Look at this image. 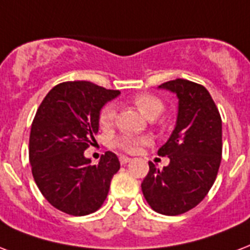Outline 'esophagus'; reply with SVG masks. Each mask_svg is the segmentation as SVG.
Listing matches in <instances>:
<instances>
[{
  "label": "esophagus",
  "mask_w": 250,
  "mask_h": 250,
  "mask_svg": "<svg viewBox=\"0 0 250 250\" xmlns=\"http://www.w3.org/2000/svg\"><path fill=\"white\" fill-rule=\"evenodd\" d=\"M119 161H121L122 165H125V164L129 163V161H131V159H129V157H127V156H121V157H119Z\"/></svg>",
  "instance_id": "34e87169"
}]
</instances>
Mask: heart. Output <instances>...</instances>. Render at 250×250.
Listing matches in <instances>:
<instances>
[{
  "label": "heart",
  "mask_w": 250,
  "mask_h": 250,
  "mask_svg": "<svg viewBox=\"0 0 250 250\" xmlns=\"http://www.w3.org/2000/svg\"><path fill=\"white\" fill-rule=\"evenodd\" d=\"M132 104L143 112L148 119H155L163 112L164 110V102L163 100H160L159 97H156L149 93H139V94L133 95L132 97ZM115 106L112 104H104L102 110L100 112V117H98V122H100L101 127L107 128L114 123L115 119ZM149 144V139L146 138H138V136H122L117 140L115 146L118 148H121L125 152L128 153H135L136 150L142 146Z\"/></svg>",
  "instance_id": "obj_1"
}]
</instances>
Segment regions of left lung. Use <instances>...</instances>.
I'll use <instances>...</instances> for the list:
<instances>
[{"label": "left lung", "mask_w": 250, "mask_h": 250, "mask_svg": "<svg viewBox=\"0 0 250 250\" xmlns=\"http://www.w3.org/2000/svg\"><path fill=\"white\" fill-rule=\"evenodd\" d=\"M160 87L178 97L176 128L157 152L170 163L163 169L149 163L142 190L152 209L176 216L199 205L216 180L222 161V118L203 85L176 79Z\"/></svg>", "instance_id": "left-lung-1"}]
</instances>
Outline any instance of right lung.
Masks as SVG:
<instances>
[{"mask_svg": "<svg viewBox=\"0 0 250 250\" xmlns=\"http://www.w3.org/2000/svg\"><path fill=\"white\" fill-rule=\"evenodd\" d=\"M119 94L89 81H66L42 101L31 125L28 157L36 186L55 208L83 216L104 205L121 164L108 150L90 165L83 150L95 142L102 106Z\"/></svg>", "mask_w": 250, "mask_h": 250, "instance_id": "1", "label": "right lung"}]
</instances>
